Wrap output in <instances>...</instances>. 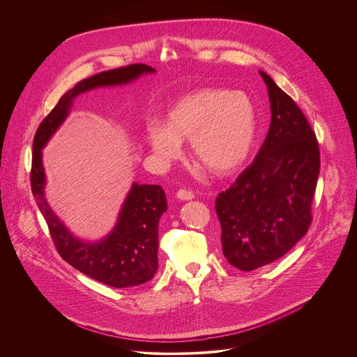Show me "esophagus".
Returning <instances> with one entry per match:
<instances>
[{
  "label": "esophagus",
  "instance_id": "1",
  "mask_svg": "<svg viewBox=\"0 0 357 357\" xmlns=\"http://www.w3.org/2000/svg\"><path fill=\"white\" fill-rule=\"evenodd\" d=\"M176 198L180 199V201H191V199H194V194L191 191H187V190H180L176 194Z\"/></svg>",
  "mask_w": 357,
  "mask_h": 357
}]
</instances>
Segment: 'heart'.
Returning <instances> with one entry per match:
<instances>
[{
    "label": "heart",
    "mask_w": 357,
    "mask_h": 357,
    "mask_svg": "<svg viewBox=\"0 0 357 357\" xmlns=\"http://www.w3.org/2000/svg\"><path fill=\"white\" fill-rule=\"evenodd\" d=\"M257 112L253 100L241 91L201 88L183 95L169 108L165 125L155 122L147 140L160 160L181 156L190 142L192 158L215 177L236 173L253 150Z\"/></svg>",
    "instance_id": "1"
}]
</instances>
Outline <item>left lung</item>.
<instances>
[{
	"label": "left lung",
	"mask_w": 357,
	"mask_h": 357,
	"mask_svg": "<svg viewBox=\"0 0 357 357\" xmlns=\"http://www.w3.org/2000/svg\"><path fill=\"white\" fill-rule=\"evenodd\" d=\"M259 74L271 102L266 139L253 163L215 199L222 253L245 272L283 257L305 235L320 172L305 115L268 74Z\"/></svg>",
	"instance_id": "1"
}]
</instances>
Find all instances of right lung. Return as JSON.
<instances>
[{
    "label": "right lung",
    "mask_w": 357,
    "mask_h": 357,
    "mask_svg": "<svg viewBox=\"0 0 357 357\" xmlns=\"http://www.w3.org/2000/svg\"><path fill=\"white\" fill-rule=\"evenodd\" d=\"M153 73L150 66L130 64L78 82L61 96L41 122L33 142L31 191L50 227L59 255L86 276L116 289L143 284L153 279L158 269V225L159 218L167 210L165 191L160 185L133 183L114 228L99 241H84L63 224L45 198L47 176L43 150L68 116L77 96L98 88L126 85L144 74Z\"/></svg>",
    "instance_id": "obj_1"
}]
</instances>
